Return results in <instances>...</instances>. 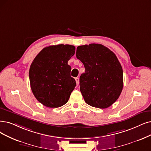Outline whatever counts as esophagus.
Returning a JSON list of instances; mask_svg holds the SVG:
<instances>
[{"instance_id": "1", "label": "esophagus", "mask_w": 151, "mask_h": 151, "mask_svg": "<svg viewBox=\"0 0 151 151\" xmlns=\"http://www.w3.org/2000/svg\"><path fill=\"white\" fill-rule=\"evenodd\" d=\"M75 79H76V82L77 86H79V77H76Z\"/></svg>"}]
</instances>
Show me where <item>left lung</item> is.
<instances>
[{"instance_id": "8db88e82", "label": "left lung", "mask_w": 151, "mask_h": 151, "mask_svg": "<svg viewBox=\"0 0 151 151\" xmlns=\"http://www.w3.org/2000/svg\"><path fill=\"white\" fill-rule=\"evenodd\" d=\"M76 57L86 71L80 76V90L88 105L104 109L115 102L123 87V69L114 53L100 44L77 47Z\"/></svg>"}]
</instances>
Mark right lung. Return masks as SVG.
I'll list each match as a JSON object with an SVG mask.
<instances>
[{"instance_id": "1", "label": "right lung", "mask_w": 151, "mask_h": 151, "mask_svg": "<svg viewBox=\"0 0 151 151\" xmlns=\"http://www.w3.org/2000/svg\"><path fill=\"white\" fill-rule=\"evenodd\" d=\"M75 50V46L69 45L49 46L34 59L29 70L30 86L35 98L43 105L58 108L68 101L76 86L68 64Z\"/></svg>"}]
</instances>
